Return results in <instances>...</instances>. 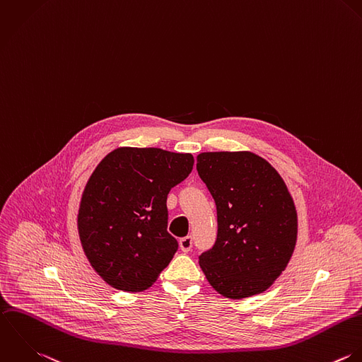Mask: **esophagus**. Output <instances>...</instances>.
I'll use <instances>...</instances> for the list:
<instances>
[{"mask_svg": "<svg viewBox=\"0 0 362 362\" xmlns=\"http://www.w3.org/2000/svg\"><path fill=\"white\" fill-rule=\"evenodd\" d=\"M180 248H181L184 252L191 251V248H192V238H191V236H185V238L180 239Z\"/></svg>", "mask_w": 362, "mask_h": 362, "instance_id": "1", "label": "esophagus"}]
</instances>
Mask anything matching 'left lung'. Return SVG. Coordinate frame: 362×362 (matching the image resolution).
Segmentation results:
<instances>
[{
	"label": "left lung",
	"instance_id": "left-lung-1",
	"mask_svg": "<svg viewBox=\"0 0 362 362\" xmlns=\"http://www.w3.org/2000/svg\"><path fill=\"white\" fill-rule=\"evenodd\" d=\"M197 170L216 204L218 238L199 255L209 284L243 299L268 289L296 244L298 215L278 171L251 151H208Z\"/></svg>",
	"mask_w": 362,
	"mask_h": 362
}]
</instances>
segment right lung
Masks as SVG:
<instances>
[{"mask_svg": "<svg viewBox=\"0 0 362 362\" xmlns=\"http://www.w3.org/2000/svg\"><path fill=\"white\" fill-rule=\"evenodd\" d=\"M192 167V154L156 147H119L97 165L77 226L91 267L108 285L144 291L170 264L178 243L167 232V195Z\"/></svg>", "mask_w": 362, "mask_h": 362, "instance_id": "obj_1", "label": "right lung"}]
</instances>
